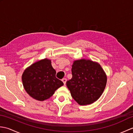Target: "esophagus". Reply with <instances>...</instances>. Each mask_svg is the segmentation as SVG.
I'll return each mask as SVG.
<instances>
[{
  "instance_id": "34e87169",
  "label": "esophagus",
  "mask_w": 133,
  "mask_h": 133,
  "mask_svg": "<svg viewBox=\"0 0 133 133\" xmlns=\"http://www.w3.org/2000/svg\"><path fill=\"white\" fill-rule=\"evenodd\" d=\"M62 82H63L64 84L65 85V84H66V82H67V79L66 78H63V79H62Z\"/></svg>"
}]
</instances>
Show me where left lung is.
Wrapping results in <instances>:
<instances>
[{"label": "left lung", "instance_id": "obj_1", "mask_svg": "<svg viewBox=\"0 0 133 133\" xmlns=\"http://www.w3.org/2000/svg\"><path fill=\"white\" fill-rule=\"evenodd\" d=\"M72 77L66 82L73 99L80 105L95 102L105 88L107 77L99 64L90 60L74 62Z\"/></svg>", "mask_w": 133, "mask_h": 133}]
</instances>
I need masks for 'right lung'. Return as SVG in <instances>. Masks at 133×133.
<instances>
[{
  "mask_svg": "<svg viewBox=\"0 0 133 133\" xmlns=\"http://www.w3.org/2000/svg\"><path fill=\"white\" fill-rule=\"evenodd\" d=\"M56 71L51 61L43 59L28 67L22 75L24 88L31 97L38 101L47 99L56 89L63 85L56 78Z\"/></svg>",
  "mask_w": 133,
  "mask_h": 133,
  "instance_id": "obj_1",
  "label": "right lung"
}]
</instances>
